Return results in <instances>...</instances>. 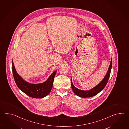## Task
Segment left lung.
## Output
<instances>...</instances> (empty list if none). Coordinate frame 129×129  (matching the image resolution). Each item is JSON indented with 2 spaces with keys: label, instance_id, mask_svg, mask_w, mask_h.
Returning <instances> with one entry per match:
<instances>
[{
  "label": "left lung",
  "instance_id": "obj_1",
  "mask_svg": "<svg viewBox=\"0 0 129 129\" xmlns=\"http://www.w3.org/2000/svg\"><path fill=\"white\" fill-rule=\"evenodd\" d=\"M112 67V58L111 59L108 70L105 77L104 78V79L102 80V82H101L99 84L97 85L96 87L93 88L92 89H91L89 90H80L79 89L76 88L72 83L71 78V88H72V89L73 91V92L77 96H79L80 97H82V98L90 97L95 95L97 94L100 93L101 91L107 85V82L109 78Z\"/></svg>",
  "mask_w": 129,
  "mask_h": 129
}]
</instances>
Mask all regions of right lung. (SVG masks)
<instances>
[{
  "mask_svg": "<svg viewBox=\"0 0 129 129\" xmlns=\"http://www.w3.org/2000/svg\"><path fill=\"white\" fill-rule=\"evenodd\" d=\"M12 64V72L15 82L20 89L26 94L34 98H42L50 93L57 71L53 72L48 79L43 83L32 84L25 81L17 73L13 61Z\"/></svg>",
  "mask_w": 129,
  "mask_h": 129,
  "instance_id": "1",
  "label": "right lung"
}]
</instances>
